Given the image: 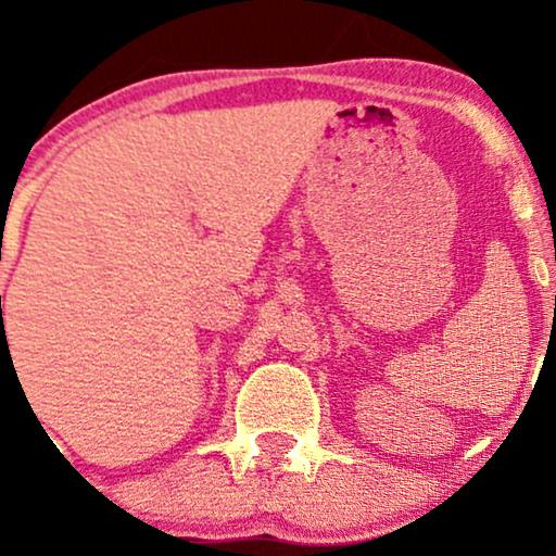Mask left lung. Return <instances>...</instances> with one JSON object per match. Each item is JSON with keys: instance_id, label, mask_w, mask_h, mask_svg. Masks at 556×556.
<instances>
[{"instance_id": "8db88e82", "label": "left lung", "mask_w": 556, "mask_h": 556, "mask_svg": "<svg viewBox=\"0 0 556 556\" xmlns=\"http://www.w3.org/2000/svg\"><path fill=\"white\" fill-rule=\"evenodd\" d=\"M554 305H556V298H554Z\"/></svg>"}]
</instances>
